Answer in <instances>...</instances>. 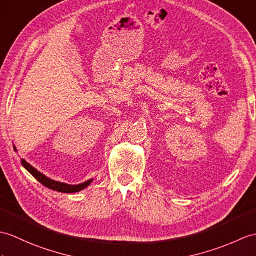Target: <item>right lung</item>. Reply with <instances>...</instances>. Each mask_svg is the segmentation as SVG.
I'll list each match as a JSON object with an SVG mask.
<instances>
[{"mask_svg":"<svg viewBox=\"0 0 256 256\" xmlns=\"http://www.w3.org/2000/svg\"><path fill=\"white\" fill-rule=\"evenodd\" d=\"M13 147H14V150L17 152L16 147L14 145H13ZM20 162L22 164V167L25 168L29 172V174H30L36 180L39 181L41 184H42V186L49 188L50 190H53V191H56V192L76 193V192L82 191V190H84L92 182V179H89V180L82 182V183H80V184H68L64 182L56 181V180L50 179V178H48L44 174H41L40 171H38L34 167H32L30 164H28L25 159L22 158Z\"/></svg>","mask_w":256,"mask_h":256,"instance_id":"add662e5","label":"right lung"}]
</instances>
